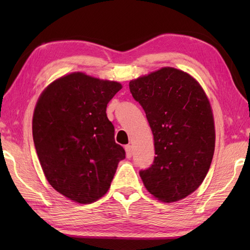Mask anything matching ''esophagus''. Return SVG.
I'll return each mask as SVG.
<instances>
[{"instance_id":"1","label":"esophagus","mask_w":250,"mask_h":250,"mask_svg":"<svg viewBox=\"0 0 250 250\" xmlns=\"http://www.w3.org/2000/svg\"><path fill=\"white\" fill-rule=\"evenodd\" d=\"M125 152H126V158H131L132 153H133V148H132V146L131 145H125Z\"/></svg>"}]
</instances>
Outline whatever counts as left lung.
<instances>
[{
  "mask_svg": "<svg viewBox=\"0 0 250 250\" xmlns=\"http://www.w3.org/2000/svg\"><path fill=\"white\" fill-rule=\"evenodd\" d=\"M145 110L155 142V160L140 171L146 189L162 202L191 194L208 172L215 150L213 111L195 79L162 67L129 83Z\"/></svg>",
  "mask_w": 250,
  "mask_h": 250,
  "instance_id": "obj_1",
  "label": "left lung"
}]
</instances>
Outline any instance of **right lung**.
Masks as SVG:
<instances>
[{
  "mask_svg": "<svg viewBox=\"0 0 250 250\" xmlns=\"http://www.w3.org/2000/svg\"><path fill=\"white\" fill-rule=\"evenodd\" d=\"M121 88L76 72L51 83L36 103L32 132L42 168L52 188L77 203L102 198L125 158L106 115Z\"/></svg>",
  "mask_w": 250,
  "mask_h": 250,
  "instance_id": "obj_1",
  "label": "right lung"
}]
</instances>
